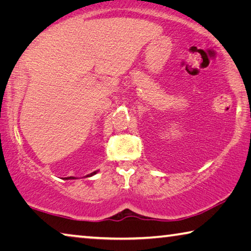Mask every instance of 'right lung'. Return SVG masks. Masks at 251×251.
Wrapping results in <instances>:
<instances>
[{"mask_svg":"<svg viewBox=\"0 0 251 251\" xmlns=\"http://www.w3.org/2000/svg\"><path fill=\"white\" fill-rule=\"evenodd\" d=\"M97 172H93V173H91L90 175H87L86 177H91V176H93V175H95ZM65 179H75V177H67V178H65Z\"/></svg>","mask_w":251,"mask_h":251,"instance_id":"obj_1","label":"right lung"}]
</instances>
